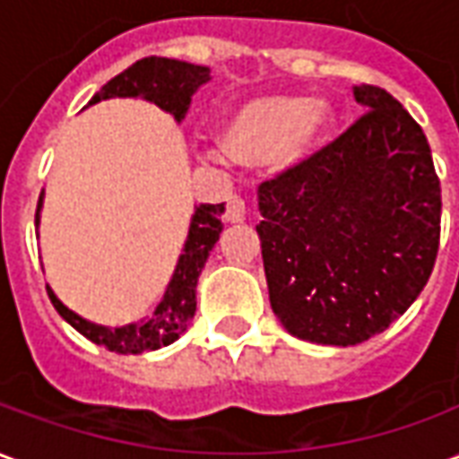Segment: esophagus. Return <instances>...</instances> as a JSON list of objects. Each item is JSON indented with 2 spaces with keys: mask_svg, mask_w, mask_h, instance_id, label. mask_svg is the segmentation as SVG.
I'll return each instance as SVG.
<instances>
[{
  "mask_svg": "<svg viewBox=\"0 0 459 459\" xmlns=\"http://www.w3.org/2000/svg\"><path fill=\"white\" fill-rule=\"evenodd\" d=\"M226 221L229 223H243L246 221V201L240 196H229L226 204Z\"/></svg>",
  "mask_w": 459,
  "mask_h": 459,
  "instance_id": "obj_1",
  "label": "esophagus"
}]
</instances>
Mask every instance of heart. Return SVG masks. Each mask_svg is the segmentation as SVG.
<instances>
[{"label": "heart", "instance_id": "1", "mask_svg": "<svg viewBox=\"0 0 459 459\" xmlns=\"http://www.w3.org/2000/svg\"><path fill=\"white\" fill-rule=\"evenodd\" d=\"M334 113L305 95H263L240 103L223 120L221 144L209 147L211 161H238L243 167H295L325 142Z\"/></svg>", "mask_w": 459, "mask_h": 459}]
</instances>
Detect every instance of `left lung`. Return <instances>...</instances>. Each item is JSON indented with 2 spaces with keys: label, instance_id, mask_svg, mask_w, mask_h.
I'll return each instance as SVG.
<instances>
[{
  "label": "left lung",
  "instance_id": "1",
  "mask_svg": "<svg viewBox=\"0 0 459 459\" xmlns=\"http://www.w3.org/2000/svg\"><path fill=\"white\" fill-rule=\"evenodd\" d=\"M366 113L258 189L270 307L292 337L354 346L388 329L430 278L440 179L420 125L376 85Z\"/></svg>",
  "mask_w": 459,
  "mask_h": 459
}]
</instances>
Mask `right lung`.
<instances>
[{
    "mask_svg": "<svg viewBox=\"0 0 459 459\" xmlns=\"http://www.w3.org/2000/svg\"><path fill=\"white\" fill-rule=\"evenodd\" d=\"M211 81V68L206 65H194L177 58H142L130 68H125L120 75H115L93 95L88 105L110 100V98H142L147 103H154L164 113H169L177 122H181L189 113L191 95L199 91L201 85ZM41 206H44V191L39 196V209H36V226L41 221ZM223 204H201L194 209L189 223V236L184 240V248L177 260V268L171 275L164 298L152 312V317L132 322L125 327H103L91 319L75 315L56 298V292L46 285V292L54 302L56 312L78 329L85 339L93 344L105 346L117 354H144L154 351L161 346H169L171 342L186 332L191 317L196 312V282L211 248L216 246L223 223H221Z\"/></svg>",
    "mask_w": 459,
    "mask_h": 459,
    "instance_id": "add662e5",
    "label": "right lung"
}]
</instances>
